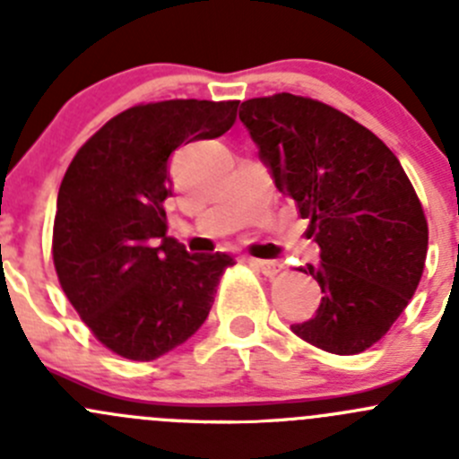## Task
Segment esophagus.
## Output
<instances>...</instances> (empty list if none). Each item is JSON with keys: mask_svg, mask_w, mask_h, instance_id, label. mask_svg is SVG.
Instances as JSON below:
<instances>
[{"mask_svg": "<svg viewBox=\"0 0 459 459\" xmlns=\"http://www.w3.org/2000/svg\"><path fill=\"white\" fill-rule=\"evenodd\" d=\"M251 266H255L257 271H262L264 275H277L281 271V264L275 262V259H248Z\"/></svg>", "mask_w": 459, "mask_h": 459, "instance_id": "1", "label": "esophagus"}]
</instances>
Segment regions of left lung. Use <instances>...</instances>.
<instances>
[{
    "label": "left lung",
    "instance_id": "left-lung-1",
    "mask_svg": "<svg viewBox=\"0 0 459 459\" xmlns=\"http://www.w3.org/2000/svg\"><path fill=\"white\" fill-rule=\"evenodd\" d=\"M239 119L319 244V264L302 271L322 299L290 331L328 353H362L402 316L427 259V217L400 160L362 124L308 97L247 100Z\"/></svg>",
    "mask_w": 459,
    "mask_h": 459
}]
</instances>
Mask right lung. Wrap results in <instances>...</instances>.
Returning a JSON list of instances; mask_svg holds the SVG:
<instances>
[{
  "mask_svg": "<svg viewBox=\"0 0 459 459\" xmlns=\"http://www.w3.org/2000/svg\"><path fill=\"white\" fill-rule=\"evenodd\" d=\"M239 101L169 100L133 106L77 151L53 229L59 284L92 335L135 362L184 344L206 322L233 257L188 253L169 235L170 157L233 126Z\"/></svg>",
  "mask_w": 459,
  "mask_h": 459,
  "instance_id": "obj_1",
  "label": "right lung"
}]
</instances>
